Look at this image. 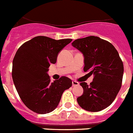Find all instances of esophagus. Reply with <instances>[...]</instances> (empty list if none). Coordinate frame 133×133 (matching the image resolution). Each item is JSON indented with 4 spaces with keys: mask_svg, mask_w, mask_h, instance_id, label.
Instances as JSON below:
<instances>
[{
    "mask_svg": "<svg viewBox=\"0 0 133 133\" xmlns=\"http://www.w3.org/2000/svg\"><path fill=\"white\" fill-rule=\"evenodd\" d=\"M77 85H78V83L76 81H72V86L73 87H75V86H77Z\"/></svg>",
    "mask_w": 133,
    "mask_h": 133,
    "instance_id": "1",
    "label": "esophagus"
}]
</instances>
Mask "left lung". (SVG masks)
Returning <instances> with one entry per match:
<instances>
[{
  "label": "left lung",
  "mask_w": 133,
  "mask_h": 133,
  "mask_svg": "<svg viewBox=\"0 0 133 133\" xmlns=\"http://www.w3.org/2000/svg\"><path fill=\"white\" fill-rule=\"evenodd\" d=\"M72 46L84 57V71L94 75L90 85L80 83L83 94L77 98L79 106L87 111H102L115 100L121 88L124 65L118 52L110 42L96 36L77 39Z\"/></svg>",
  "instance_id": "1"
}]
</instances>
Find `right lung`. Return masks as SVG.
<instances>
[{
	"label": "right lung",
	"instance_id": "obj_1",
	"mask_svg": "<svg viewBox=\"0 0 133 133\" xmlns=\"http://www.w3.org/2000/svg\"><path fill=\"white\" fill-rule=\"evenodd\" d=\"M72 40L37 36L16 52L13 60V81L22 101L31 111L39 114L52 112L57 107L63 91L72 86V80L66 76L51 83L48 74L50 64L57 62L59 52Z\"/></svg>",
	"mask_w": 133,
	"mask_h": 133
}]
</instances>
